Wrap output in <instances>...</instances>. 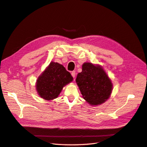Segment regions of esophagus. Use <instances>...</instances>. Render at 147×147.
Masks as SVG:
<instances>
[{"label": "esophagus", "instance_id": "34e87169", "mask_svg": "<svg viewBox=\"0 0 147 147\" xmlns=\"http://www.w3.org/2000/svg\"><path fill=\"white\" fill-rule=\"evenodd\" d=\"M71 75H72V77H74V78H75V70H73V71L71 72Z\"/></svg>", "mask_w": 147, "mask_h": 147}]
</instances>
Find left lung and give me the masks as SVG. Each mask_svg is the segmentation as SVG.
<instances>
[{
  "label": "left lung",
  "instance_id": "1",
  "mask_svg": "<svg viewBox=\"0 0 147 147\" xmlns=\"http://www.w3.org/2000/svg\"><path fill=\"white\" fill-rule=\"evenodd\" d=\"M76 82L83 98L93 105L106 101L112 90V83L103 69L90 63L83 64Z\"/></svg>",
  "mask_w": 147,
  "mask_h": 147
}]
</instances>
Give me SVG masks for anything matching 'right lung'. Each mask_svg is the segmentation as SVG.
<instances>
[{"label": "right lung", "instance_id": "add662e5", "mask_svg": "<svg viewBox=\"0 0 147 147\" xmlns=\"http://www.w3.org/2000/svg\"><path fill=\"white\" fill-rule=\"evenodd\" d=\"M72 80L71 74L63 65L51 62L37 80V93L46 100H52L57 98L63 87Z\"/></svg>", "mask_w": 147, "mask_h": 147}]
</instances>
